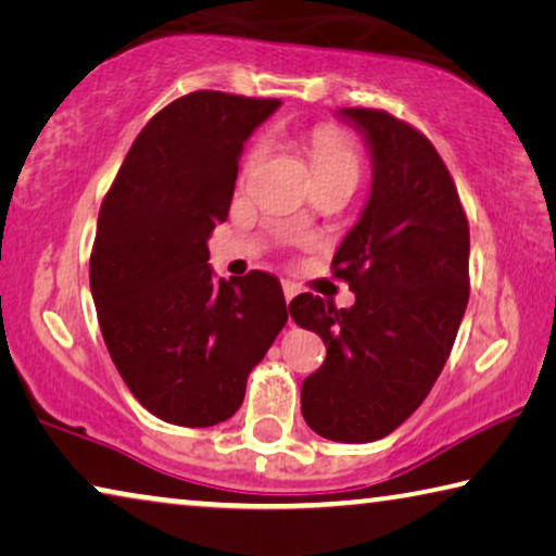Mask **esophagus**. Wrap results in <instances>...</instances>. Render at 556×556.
I'll list each match as a JSON object with an SVG mask.
<instances>
[{"instance_id": "esophagus-1", "label": "esophagus", "mask_w": 556, "mask_h": 556, "mask_svg": "<svg viewBox=\"0 0 556 556\" xmlns=\"http://www.w3.org/2000/svg\"><path fill=\"white\" fill-rule=\"evenodd\" d=\"M281 292H285V299H287V304L292 302V299L299 294V287L294 285V281H281Z\"/></svg>"}]
</instances>
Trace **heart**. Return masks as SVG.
Returning <instances> with one entry per match:
<instances>
[{"instance_id":"obj_1","label":"heart","mask_w":556,"mask_h":556,"mask_svg":"<svg viewBox=\"0 0 556 556\" xmlns=\"http://www.w3.org/2000/svg\"><path fill=\"white\" fill-rule=\"evenodd\" d=\"M304 151L309 155L316 180H358L361 155L351 138L337 126H316L304 136ZM264 157V143H254L242 161V180L257 170Z\"/></svg>"}]
</instances>
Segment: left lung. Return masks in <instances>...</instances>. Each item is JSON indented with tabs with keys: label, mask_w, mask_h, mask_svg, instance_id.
I'll use <instances>...</instances> for the list:
<instances>
[{
	"label": "left lung",
	"mask_w": 556,
	"mask_h": 556,
	"mask_svg": "<svg viewBox=\"0 0 556 556\" xmlns=\"http://www.w3.org/2000/svg\"><path fill=\"white\" fill-rule=\"evenodd\" d=\"M374 161L371 195L331 260L354 306L299 294L292 319L324 339L302 383V416L337 443H371L433 389L470 296V227L433 143L391 113L341 109Z\"/></svg>",
	"instance_id": "obj_1"
}]
</instances>
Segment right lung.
Here are the masks:
<instances>
[{"mask_svg":"<svg viewBox=\"0 0 556 556\" xmlns=\"http://www.w3.org/2000/svg\"><path fill=\"white\" fill-rule=\"evenodd\" d=\"M277 99L195 91L146 123L105 192L91 294L109 354L155 418H232L247 376L287 324L279 279L215 281L207 240L230 213L244 140Z\"/></svg>","mask_w":556,"mask_h":556,"instance_id":"right-lung-1","label":"right lung"}]
</instances>
